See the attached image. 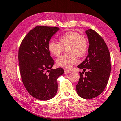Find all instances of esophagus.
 Returning a JSON list of instances; mask_svg holds the SVG:
<instances>
[{
	"label": "esophagus",
	"instance_id": "obj_1",
	"mask_svg": "<svg viewBox=\"0 0 121 121\" xmlns=\"http://www.w3.org/2000/svg\"><path fill=\"white\" fill-rule=\"evenodd\" d=\"M71 73V71H68V70H67V69H64V73L66 74H68V73Z\"/></svg>",
	"mask_w": 121,
	"mask_h": 121
}]
</instances>
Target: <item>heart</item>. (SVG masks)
<instances>
[{"label":"heart","mask_w":121,"mask_h":121,"mask_svg":"<svg viewBox=\"0 0 121 121\" xmlns=\"http://www.w3.org/2000/svg\"><path fill=\"white\" fill-rule=\"evenodd\" d=\"M59 43L49 42L48 50L49 53L56 57L60 56L65 49L68 54L59 57L56 64L67 69H70L74 65L78 63L76 55L82 57L86 55L89 48V43L86 37L78 32L68 31L61 35L59 38Z\"/></svg>","instance_id":"obj_1"}]
</instances>
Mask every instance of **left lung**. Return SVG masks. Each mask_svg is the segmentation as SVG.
<instances>
[{"label": "left lung", "mask_w": 121, "mask_h": 121, "mask_svg": "<svg viewBox=\"0 0 121 121\" xmlns=\"http://www.w3.org/2000/svg\"><path fill=\"white\" fill-rule=\"evenodd\" d=\"M85 32L89 39V54L78 66L83 72H79L80 79L76 90L80 97L89 99L97 97L105 89L111 67L110 52L104 39L91 29Z\"/></svg>", "instance_id": "obj_1"}]
</instances>
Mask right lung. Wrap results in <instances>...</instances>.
<instances>
[{"label": "right lung", "mask_w": 121, "mask_h": 121, "mask_svg": "<svg viewBox=\"0 0 121 121\" xmlns=\"http://www.w3.org/2000/svg\"><path fill=\"white\" fill-rule=\"evenodd\" d=\"M59 30L57 27L36 26L26 34L19 47L22 80L30 95L37 99L53 98L57 91V79L64 74L62 68L52 69L54 61L48 50L50 39Z\"/></svg>", "instance_id": "add662e5"}]
</instances>
